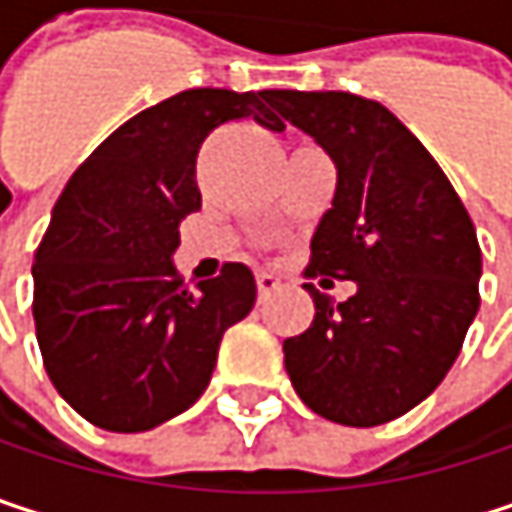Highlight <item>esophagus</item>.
<instances>
[{"label":"esophagus","instance_id":"34e87169","mask_svg":"<svg viewBox=\"0 0 512 512\" xmlns=\"http://www.w3.org/2000/svg\"><path fill=\"white\" fill-rule=\"evenodd\" d=\"M281 287V278L275 272H257V290H260V299H266L272 290Z\"/></svg>","mask_w":512,"mask_h":512}]
</instances>
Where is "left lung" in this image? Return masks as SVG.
<instances>
[{
	"mask_svg": "<svg viewBox=\"0 0 512 512\" xmlns=\"http://www.w3.org/2000/svg\"><path fill=\"white\" fill-rule=\"evenodd\" d=\"M266 103L338 171L305 272L356 281L338 305L305 284L314 320L284 341L287 376L335 424L394 421L439 388L480 308L474 225L439 162L382 103L347 91H266Z\"/></svg>",
	"mask_w": 512,
	"mask_h": 512,
	"instance_id": "obj_1",
	"label": "left lung"
}]
</instances>
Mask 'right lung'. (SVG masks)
I'll list each match as a JSON object with an SVG mask.
<instances>
[{"label":"right lung","instance_id":"add662e5","mask_svg":"<svg viewBox=\"0 0 512 512\" xmlns=\"http://www.w3.org/2000/svg\"><path fill=\"white\" fill-rule=\"evenodd\" d=\"M240 118L284 130L266 91H180L121 124L52 207L32 314L55 391L94 427L142 433L186 412L222 335L255 308L246 263L189 290L171 260L180 222L201 207L198 148Z\"/></svg>","mask_w":512,"mask_h":512}]
</instances>
